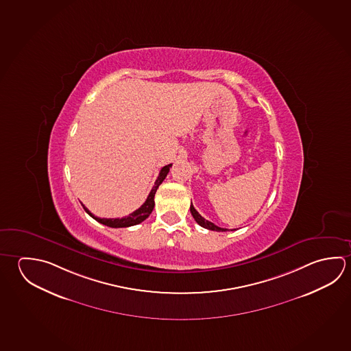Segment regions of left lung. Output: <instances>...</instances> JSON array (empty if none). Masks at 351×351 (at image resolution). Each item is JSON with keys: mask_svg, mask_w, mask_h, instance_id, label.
<instances>
[{"mask_svg": "<svg viewBox=\"0 0 351 351\" xmlns=\"http://www.w3.org/2000/svg\"><path fill=\"white\" fill-rule=\"evenodd\" d=\"M190 210L191 215H193L195 221H196L197 223L201 226V227L206 228V229H209V230H215V232H227V229H224V228L217 227L215 223H212V221L204 219L202 215H199V213L197 212L192 203H191Z\"/></svg>", "mask_w": 351, "mask_h": 351, "instance_id": "left-lung-1", "label": "left lung"}]
</instances>
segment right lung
Instances as JSON below:
<instances>
[{"label": "right lung", "instance_id": "add662e5", "mask_svg": "<svg viewBox=\"0 0 351 351\" xmlns=\"http://www.w3.org/2000/svg\"><path fill=\"white\" fill-rule=\"evenodd\" d=\"M173 167V164H169L167 167H162L160 170V173H159V176L156 178V181H155L154 186H153V189L150 191V193H149L148 198H147V201L143 203L142 207H139V208L134 210L133 213H130V215H127V217H123V218H99V217H96V215H93L88 209L82 204V207L84 209L86 210V213L91 215L93 219H96V221H99L101 224H105L107 227L111 228H125V227H132V226H136V224H139V223H142L143 221H145L147 218H148L150 213L153 212V209H154L155 202H154V196L155 192L158 190V187L160 186L161 182L165 180L167 178V173L170 171V167Z\"/></svg>", "mask_w": 351, "mask_h": 351}]
</instances>
